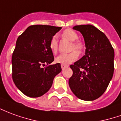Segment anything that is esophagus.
Segmentation results:
<instances>
[{
  "label": "esophagus",
  "instance_id": "1",
  "mask_svg": "<svg viewBox=\"0 0 121 121\" xmlns=\"http://www.w3.org/2000/svg\"><path fill=\"white\" fill-rule=\"evenodd\" d=\"M61 69H65V68H66V67H67L68 65H64V64H61Z\"/></svg>",
  "mask_w": 121,
  "mask_h": 121
}]
</instances>
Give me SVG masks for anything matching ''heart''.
Instances as JSON below:
<instances>
[{
	"instance_id": "1",
	"label": "heart",
	"mask_w": 121,
	"mask_h": 121,
	"mask_svg": "<svg viewBox=\"0 0 121 121\" xmlns=\"http://www.w3.org/2000/svg\"><path fill=\"white\" fill-rule=\"evenodd\" d=\"M61 36L63 38L73 41L71 50L76 49L78 52H81L84 48V44L82 43L81 40H77L78 38V34L72 29H68L65 30L62 33ZM49 47L52 53L54 54L56 53L58 50V41H57V38L56 36L52 37V39L50 40ZM78 56H79V54L76 50H74L68 54H61L56 58V61L57 63H61L64 65H68L77 60L78 59Z\"/></svg>"
}]
</instances>
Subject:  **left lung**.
Here are the masks:
<instances>
[{"instance_id": "1", "label": "left lung", "mask_w": 121, "mask_h": 121, "mask_svg": "<svg viewBox=\"0 0 121 121\" xmlns=\"http://www.w3.org/2000/svg\"><path fill=\"white\" fill-rule=\"evenodd\" d=\"M85 42V55L70 67L73 75L69 85L78 98L85 101L96 99L104 93L113 77L114 53L105 35L92 25H76Z\"/></svg>"}]
</instances>
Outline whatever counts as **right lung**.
<instances>
[{"label":"right lung","mask_w":121,"mask_h":121,"mask_svg":"<svg viewBox=\"0 0 121 121\" xmlns=\"http://www.w3.org/2000/svg\"><path fill=\"white\" fill-rule=\"evenodd\" d=\"M61 29L51 25H31L17 38L12 58V78L17 88L27 96L44 95L61 71L60 63L50 65L54 58L49 47L50 39ZM46 65H49L43 68Z\"/></svg>","instance_id":"1"}]
</instances>
